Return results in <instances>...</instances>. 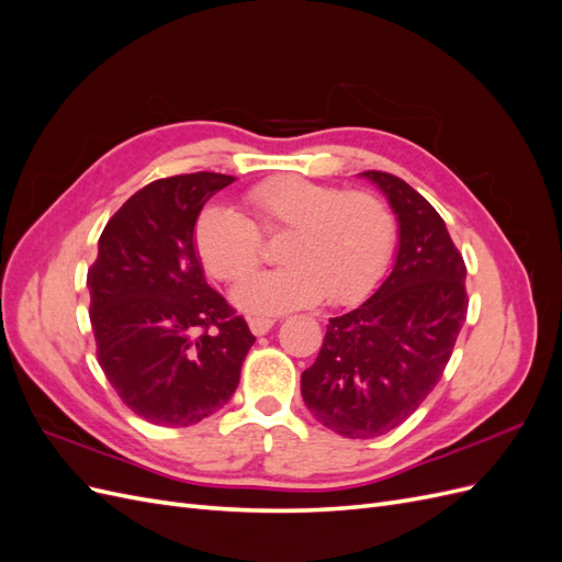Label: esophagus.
Listing matches in <instances>:
<instances>
[{
    "instance_id": "34e87169",
    "label": "esophagus",
    "mask_w": 562,
    "mask_h": 562,
    "mask_svg": "<svg viewBox=\"0 0 562 562\" xmlns=\"http://www.w3.org/2000/svg\"><path fill=\"white\" fill-rule=\"evenodd\" d=\"M248 328H250L252 335L260 337V335H267L271 328H274V321H271V318H250Z\"/></svg>"
}]
</instances>
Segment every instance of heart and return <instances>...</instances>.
Instances as JSON below:
<instances>
[{
    "label": "heart",
    "mask_w": 562,
    "mask_h": 562,
    "mask_svg": "<svg viewBox=\"0 0 562 562\" xmlns=\"http://www.w3.org/2000/svg\"><path fill=\"white\" fill-rule=\"evenodd\" d=\"M262 232H285L283 269L252 277L234 291V302L252 314H281L310 307L328 295L333 304L361 300L386 267L394 246V217L368 192L281 176L246 192ZM236 209L211 203L196 217L194 246L220 281L250 277L262 258V239Z\"/></svg>",
    "instance_id": "heart-1"
}]
</instances>
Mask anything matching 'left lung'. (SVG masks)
<instances>
[{
	"label": "left lung",
	"instance_id": "obj_1",
	"mask_svg": "<svg viewBox=\"0 0 562 562\" xmlns=\"http://www.w3.org/2000/svg\"><path fill=\"white\" fill-rule=\"evenodd\" d=\"M359 176L396 215V260L361 307L330 318L300 386L323 427L345 438H375L411 417L438 384L469 297L464 260L431 203L391 173Z\"/></svg>",
	"mask_w": 562,
	"mask_h": 562
}]
</instances>
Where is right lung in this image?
Here are the masks:
<instances>
[{"instance_id":"right-lung-1","label":"right lung","mask_w":562,"mask_h":562,"mask_svg":"<svg viewBox=\"0 0 562 562\" xmlns=\"http://www.w3.org/2000/svg\"><path fill=\"white\" fill-rule=\"evenodd\" d=\"M234 176L161 178L105 225L89 269L98 363L131 411L159 427H192L236 391L255 337L203 277L196 217Z\"/></svg>"}]
</instances>
